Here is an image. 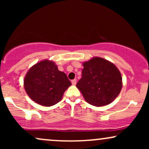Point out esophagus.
Returning <instances> with one entry per match:
<instances>
[{
  "label": "esophagus",
  "instance_id": "obj_1",
  "mask_svg": "<svg viewBox=\"0 0 149 149\" xmlns=\"http://www.w3.org/2000/svg\"><path fill=\"white\" fill-rule=\"evenodd\" d=\"M71 83H72V85H75L76 84V79H73L71 80Z\"/></svg>",
  "mask_w": 149,
  "mask_h": 149
}]
</instances>
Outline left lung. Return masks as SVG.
Here are the masks:
<instances>
[{"label":"left lung","instance_id":"left-lung-1","mask_svg":"<svg viewBox=\"0 0 149 149\" xmlns=\"http://www.w3.org/2000/svg\"><path fill=\"white\" fill-rule=\"evenodd\" d=\"M83 67L76 87L85 101L95 107L111 103L122 88V77L117 67L100 57L83 63Z\"/></svg>","mask_w":149,"mask_h":149}]
</instances>
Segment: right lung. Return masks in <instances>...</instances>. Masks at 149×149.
<instances>
[{
	"instance_id": "right-lung-1",
	"label": "right lung",
	"mask_w": 149,
	"mask_h": 149,
	"mask_svg": "<svg viewBox=\"0 0 149 149\" xmlns=\"http://www.w3.org/2000/svg\"><path fill=\"white\" fill-rule=\"evenodd\" d=\"M26 92L32 100L45 107L61 100L71 81L66 73L59 71L53 61H42L34 65L24 78Z\"/></svg>"
}]
</instances>
